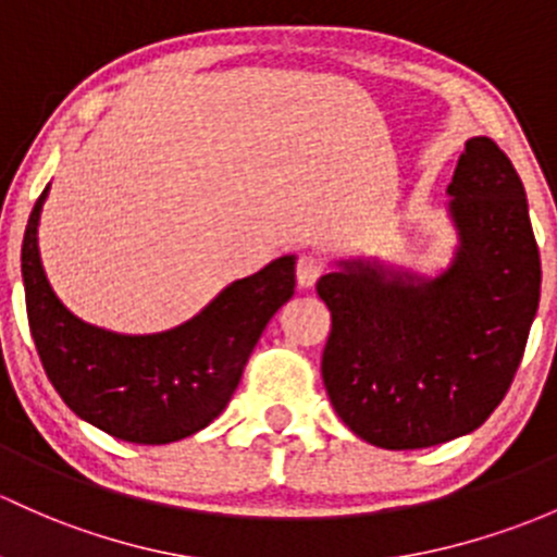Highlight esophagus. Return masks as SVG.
<instances>
[{
    "label": "esophagus",
    "mask_w": 557,
    "mask_h": 557,
    "mask_svg": "<svg viewBox=\"0 0 557 557\" xmlns=\"http://www.w3.org/2000/svg\"><path fill=\"white\" fill-rule=\"evenodd\" d=\"M321 273H324V260L319 255L308 252L297 260V284H300V289H310L321 278Z\"/></svg>",
    "instance_id": "obj_1"
}]
</instances>
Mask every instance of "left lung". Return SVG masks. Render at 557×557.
I'll use <instances>...</instances> for the list:
<instances>
[{"label":"left lung","instance_id":"8db88e82","mask_svg":"<svg viewBox=\"0 0 557 557\" xmlns=\"http://www.w3.org/2000/svg\"><path fill=\"white\" fill-rule=\"evenodd\" d=\"M448 196L459 249L441 276L356 260L315 284L332 313L329 400L358 438L393 451L481 428L510 391L540 308L525 190L492 137L465 143Z\"/></svg>","mask_w":557,"mask_h":557}]
</instances>
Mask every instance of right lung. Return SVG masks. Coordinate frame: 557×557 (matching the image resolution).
<instances>
[{
	"instance_id": "1",
	"label": "right lung",
	"mask_w": 557,
	"mask_h": 557,
	"mask_svg": "<svg viewBox=\"0 0 557 557\" xmlns=\"http://www.w3.org/2000/svg\"><path fill=\"white\" fill-rule=\"evenodd\" d=\"M47 190L28 218L21 271L28 329L58 396L76 417L129 444L159 446L199 433L228 406L262 329L295 295V257L233 281L183 326L113 334L69 313L45 276L37 228Z\"/></svg>"
}]
</instances>
